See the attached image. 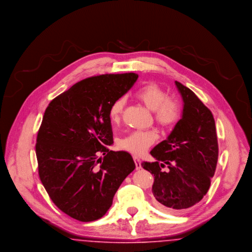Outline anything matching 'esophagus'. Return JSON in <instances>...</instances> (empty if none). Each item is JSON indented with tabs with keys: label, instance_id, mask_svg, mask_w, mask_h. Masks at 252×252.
Here are the masks:
<instances>
[{
	"label": "esophagus",
	"instance_id": "34e87169",
	"mask_svg": "<svg viewBox=\"0 0 252 252\" xmlns=\"http://www.w3.org/2000/svg\"><path fill=\"white\" fill-rule=\"evenodd\" d=\"M133 159H134V161H135V165H136V169H137V170H141V159H140V158H139L138 157H136V156H134V157H133Z\"/></svg>",
	"mask_w": 252,
	"mask_h": 252
}]
</instances>
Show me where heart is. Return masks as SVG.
Returning a JSON list of instances; mask_svg holds the SVG:
<instances>
[{
  "mask_svg": "<svg viewBox=\"0 0 252 252\" xmlns=\"http://www.w3.org/2000/svg\"><path fill=\"white\" fill-rule=\"evenodd\" d=\"M135 97L154 113V119L162 127H171L180 118V107L174 98L169 97L158 84L150 83L142 86L135 93ZM125 97H119L111 104L109 115L112 122L117 123L121 119ZM158 139L154 130L133 131L120 141V147L124 150L136 155H141Z\"/></svg>",
  "mask_w": 252,
  "mask_h": 252,
  "instance_id": "1",
  "label": "heart"
}]
</instances>
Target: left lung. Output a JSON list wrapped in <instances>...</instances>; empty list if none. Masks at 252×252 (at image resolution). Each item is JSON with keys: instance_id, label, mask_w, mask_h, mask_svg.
<instances>
[{"instance_id": "obj_1", "label": "left lung", "mask_w": 252, "mask_h": 252, "mask_svg": "<svg viewBox=\"0 0 252 252\" xmlns=\"http://www.w3.org/2000/svg\"><path fill=\"white\" fill-rule=\"evenodd\" d=\"M184 108L167 140L150 152L155 162H142L155 176L152 192L162 211L182 213L207 193L215 174L219 144L211 111L189 88L175 81ZM168 164L169 171H162Z\"/></svg>"}]
</instances>
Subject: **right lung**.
<instances>
[{
	"instance_id": "right-lung-1",
	"label": "right lung",
	"mask_w": 252,
	"mask_h": 252,
	"mask_svg": "<svg viewBox=\"0 0 252 252\" xmlns=\"http://www.w3.org/2000/svg\"><path fill=\"white\" fill-rule=\"evenodd\" d=\"M137 79L135 73L87 78L56 96L45 111L35 144L38 174L51 201L77 220L102 218L136 167L127 152L108 146L113 143L111 104Z\"/></svg>"
}]
</instances>
